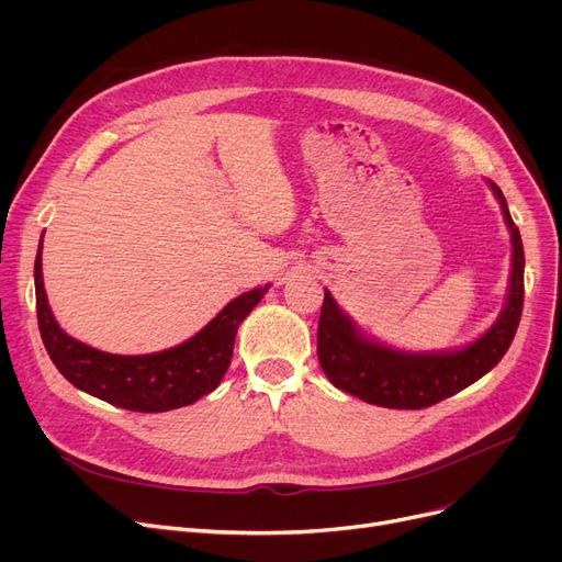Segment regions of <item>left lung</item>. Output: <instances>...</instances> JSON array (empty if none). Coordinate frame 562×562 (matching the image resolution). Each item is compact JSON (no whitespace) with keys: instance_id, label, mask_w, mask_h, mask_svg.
Here are the masks:
<instances>
[{"instance_id":"obj_1","label":"left lung","mask_w":562,"mask_h":562,"mask_svg":"<svg viewBox=\"0 0 562 562\" xmlns=\"http://www.w3.org/2000/svg\"><path fill=\"white\" fill-rule=\"evenodd\" d=\"M501 202L513 239V273L506 307L494 326L474 344L447 352H405L367 339L337 307L330 291L323 299L316 352L333 385L371 405L422 409L445 401L492 371L513 344L524 307V246L501 189L490 182Z\"/></svg>"}]
</instances>
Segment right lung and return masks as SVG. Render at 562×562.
Segmentation results:
<instances>
[{
    "label": "right lung",
    "mask_w": 562,
    "mask_h": 562,
    "mask_svg": "<svg viewBox=\"0 0 562 562\" xmlns=\"http://www.w3.org/2000/svg\"><path fill=\"white\" fill-rule=\"evenodd\" d=\"M36 312L47 356L72 385L95 398L132 412L184 407L218 387L225 375L236 328L269 291V284L241 293L189 341L153 356H113L66 335L47 305L43 286V239L36 263Z\"/></svg>",
    "instance_id": "right-lung-1"
}]
</instances>
